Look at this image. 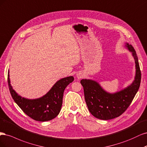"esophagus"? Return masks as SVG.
<instances>
[{
    "label": "esophagus",
    "instance_id": "obj_1",
    "mask_svg": "<svg viewBox=\"0 0 147 147\" xmlns=\"http://www.w3.org/2000/svg\"><path fill=\"white\" fill-rule=\"evenodd\" d=\"M77 77H78V78H81V76H80V75H78V76H77Z\"/></svg>",
    "mask_w": 147,
    "mask_h": 147
}]
</instances>
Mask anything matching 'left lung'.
Wrapping results in <instances>:
<instances>
[{
    "mask_svg": "<svg viewBox=\"0 0 147 147\" xmlns=\"http://www.w3.org/2000/svg\"><path fill=\"white\" fill-rule=\"evenodd\" d=\"M125 47L132 53L136 64V76L130 86L119 92L110 93L95 80L87 79L80 80L88 110L98 119L107 120L121 115L129 106L139 88L141 72L136 52L127 42Z\"/></svg>",
    "mask_w": 147,
    "mask_h": 147,
    "instance_id": "8db88e82",
    "label": "left lung"
}]
</instances>
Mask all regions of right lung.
<instances>
[{
  "label": "right lung",
  "instance_id": "add662e5",
  "mask_svg": "<svg viewBox=\"0 0 147 147\" xmlns=\"http://www.w3.org/2000/svg\"><path fill=\"white\" fill-rule=\"evenodd\" d=\"M9 77L8 71V87L14 101L26 115L39 121H49L59 115L62 106L65 89L74 80L73 76L61 79L44 96L37 99H30L21 96L14 90Z\"/></svg>",
  "mask_w": 147,
  "mask_h": 147
}]
</instances>
